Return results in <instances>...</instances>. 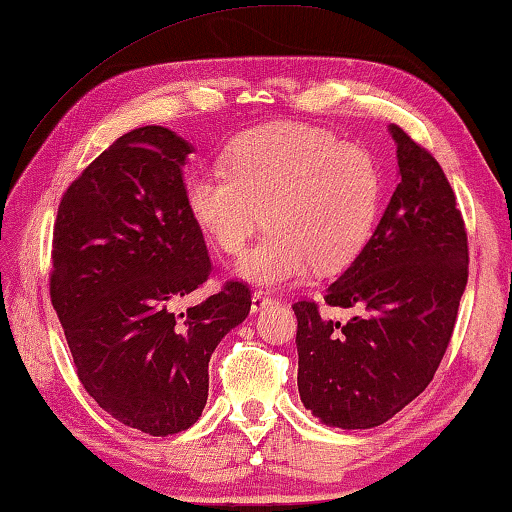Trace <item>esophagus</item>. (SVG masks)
<instances>
[{
    "mask_svg": "<svg viewBox=\"0 0 512 512\" xmlns=\"http://www.w3.org/2000/svg\"><path fill=\"white\" fill-rule=\"evenodd\" d=\"M271 303H273V300L269 296L262 294V291H255L253 298H250V310L259 312V310H264V307L271 305Z\"/></svg>",
    "mask_w": 512,
    "mask_h": 512,
    "instance_id": "obj_1",
    "label": "esophagus"
}]
</instances>
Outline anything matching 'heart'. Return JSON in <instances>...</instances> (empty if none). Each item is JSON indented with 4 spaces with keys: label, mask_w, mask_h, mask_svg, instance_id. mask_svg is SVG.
Returning a JSON list of instances; mask_svg holds the SVG:
<instances>
[{
    "label": "heart",
    "mask_w": 512,
    "mask_h": 512,
    "mask_svg": "<svg viewBox=\"0 0 512 512\" xmlns=\"http://www.w3.org/2000/svg\"><path fill=\"white\" fill-rule=\"evenodd\" d=\"M383 182L369 150L307 125H266L237 136L223 168L186 177V209L202 234L234 255L259 225L264 237L241 255L237 273L280 287L316 271L344 269L376 225Z\"/></svg>",
    "instance_id": "b5f03b06"
}]
</instances>
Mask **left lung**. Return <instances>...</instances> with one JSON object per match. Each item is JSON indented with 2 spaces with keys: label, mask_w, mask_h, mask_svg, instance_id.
<instances>
[{
  "label": "left lung",
  "mask_w": 512,
  "mask_h": 512,
  "mask_svg": "<svg viewBox=\"0 0 512 512\" xmlns=\"http://www.w3.org/2000/svg\"><path fill=\"white\" fill-rule=\"evenodd\" d=\"M399 184L353 264L326 289L346 323L298 300L300 401L326 426L373 428L424 392L444 358L467 285V232L444 170L389 125Z\"/></svg>",
  "instance_id": "8db88e82"
}]
</instances>
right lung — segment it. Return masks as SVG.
Here are the masks:
<instances>
[{
  "mask_svg": "<svg viewBox=\"0 0 512 512\" xmlns=\"http://www.w3.org/2000/svg\"><path fill=\"white\" fill-rule=\"evenodd\" d=\"M191 152L166 127L132 129L68 186L54 223L50 296L81 385L154 437L196 424L209 358L250 312V289L234 280L173 310L214 271L184 200Z\"/></svg>",
  "mask_w": 512,
  "mask_h": 512,
  "instance_id": "obj_1",
  "label": "right lung"
}]
</instances>
